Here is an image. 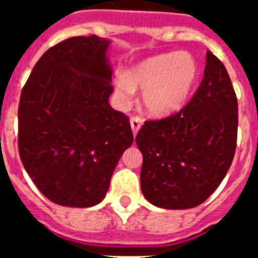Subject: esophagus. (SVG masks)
<instances>
[{
    "label": "esophagus",
    "mask_w": 258,
    "mask_h": 258,
    "mask_svg": "<svg viewBox=\"0 0 258 258\" xmlns=\"http://www.w3.org/2000/svg\"><path fill=\"white\" fill-rule=\"evenodd\" d=\"M130 123H131V128H133L134 135H137L139 128H141V125L143 124V119L141 116H133L130 119Z\"/></svg>",
    "instance_id": "esophagus-1"
}]
</instances>
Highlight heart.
Returning <instances> with one entry per match:
<instances>
[{"instance_id":"heart-1","label":"heart","mask_w":258,"mask_h":258,"mask_svg":"<svg viewBox=\"0 0 258 258\" xmlns=\"http://www.w3.org/2000/svg\"><path fill=\"white\" fill-rule=\"evenodd\" d=\"M198 78V62L191 53L171 52L138 62L115 76L121 103H128L137 88L143 91V105L155 116L179 111L187 101Z\"/></svg>"}]
</instances>
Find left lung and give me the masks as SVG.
<instances>
[{
  "label": "left lung",
  "mask_w": 258,
  "mask_h": 258,
  "mask_svg": "<svg viewBox=\"0 0 258 258\" xmlns=\"http://www.w3.org/2000/svg\"><path fill=\"white\" fill-rule=\"evenodd\" d=\"M238 105L225 66L208 50L191 100L161 120H147L135 142L143 155L141 187L162 209H191L208 200L236 153Z\"/></svg>",
  "instance_id": "obj_1"
}]
</instances>
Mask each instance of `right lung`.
Wrapping results in <instances>:
<instances>
[{"instance_id":"obj_1","label":"right lung","mask_w":258,"mask_h":258,"mask_svg":"<svg viewBox=\"0 0 258 258\" xmlns=\"http://www.w3.org/2000/svg\"><path fill=\"white\" fill-rule=\"evenodd\" d=\"M111 41L92 34L58 42L36 62L18 105V151L37 188L54 204L103 201L134 135L109 105Z\"/></svg>"}]
</instances>
